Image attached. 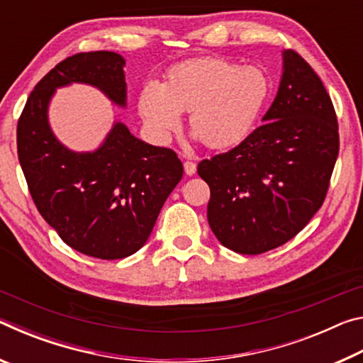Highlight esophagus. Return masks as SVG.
<instances>
[{
	"label": "esophagus",
	"mask_w": 363,
	"mask_h": 363,
	"mask_svg": "<svg viewBox=\"0 0 363 363\" xmlns=\"http://www.w3.org/2000/svg\"><path fill=\"white\" fill-rule=\"evenodd\" d=\"M184 171H186V174L187 176H192V174H195V171H196V164L194 163V162H184Z\"/></svg>",
	"instance_id": "obj_1"
}]
</instances>
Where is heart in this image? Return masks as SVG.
<instances>
[{"mask_svg":"<svg viewBox=\"0 0 363 363\" xmlns=\"http://www.w3.org/2000/svg\"><path fill=\"white\" fill-rule=\"evenodd\" d=\"M269 94V79L257 67L206 57L171 69L162 86L147 84L139 113L158 136H168L189 113V126L208 149L240 144L253 131Z\"/></svg>","mask_w":363,"mask_h":363,"instance_id":"obj_1","label":"heart"}]
</instances>
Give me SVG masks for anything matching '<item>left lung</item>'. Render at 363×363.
I'll return each instance as SVG.
<instances>
[{
	"instance_id": "obj_1",
	"label": "left lung",
	"mask_w": 363,
	"mask_h": 363,
	"mask_svg": "<svg viewBox=\"0 0 363 363\" xmlns=\"http://www.w3.org/2000/svg\"><path fill=\"white\" fill-rule=\"evenodd\" d=\"M262 126L229 152L199 163L210 186L208 223L235 253L261 255L301 232L330 187L340 134L322 79L298 52H284L277 96Z\"/></svg>"
}]
</instances>
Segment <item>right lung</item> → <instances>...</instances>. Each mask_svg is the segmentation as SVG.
Here are the masks:
<instances>
[{
  "instance_id": "add662e5",
  "label": "right lung",
  "mask_w": 363,
  "mask_h": 363,
  "mask_svg": "<svg viewBox=\"0 0 363 363\" xmlns=\"http://www.w3.org/2000/svg\"><path fill=\"white\" fill-rule=\"evenodd\" d=\"M123 67L110 51L67 57L35 86L17 123V153L40 214L69 247L99 259L144 247L184 173L174 150L134 138L118 121L94 152H72L52 134L48 107L60 86H96L126 107Z\"/></svg>"
}]
</instances>
